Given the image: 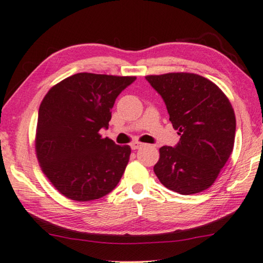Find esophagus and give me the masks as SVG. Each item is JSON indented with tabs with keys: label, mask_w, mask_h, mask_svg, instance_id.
I'll return each mask as SVG.
<instances>
[{
	"label": "esophagus",
	"mask_w": 263,
	"mask_h": 263,
	"mask_svg": "<svg viewBox=\"0 0 263 263\" xmlns=\"http://www.w3.org/2000/svg\"><path fill=\"white\" fill-rule=\"evenodd\" d=\"M140 147H142V144L139 141H135V142H132V144H131L132 149H139Z\"/></svg>",
	"instance_id": "esophagus-1"
}]
</instances>
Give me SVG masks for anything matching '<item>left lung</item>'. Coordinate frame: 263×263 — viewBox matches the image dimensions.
Instances as JSON below:
<instances>
[{
    "label": "left lung",
    "instance_id": "obj_1",
    "mask_svg": "<svg viewBox=\"0 0 263 263\" xmlns=\"http://www.w3.org/2000/svg\"><path fill=\"white\" fill-rule=\"evenodd\" d=\"M164 101L180 135L175 147L162 146L154 173L175 193H201L215 183L234 146L235 115L226 95L194 73L147 75Z\"/></svg>",
    "mask_w": 263,
    "mask_h": 263
}]
</instances>
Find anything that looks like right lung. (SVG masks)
<instances>
[{
    "label": "right lung",
    "mask_w": 263,
    "mask_h": 263,
    "mask_svg": "<svg viewBox=\"0 0 263 263\" xmlns=\"http://www.w3.org/2000/svg\"><path fill=\"white\" fill-rule=\"evenodd\" d=\"M136 77L78 73L53 86L42 101L35 154L44 174L65 197L99 199L122 179L131 154L102 138L117 96Z\"/></svg>",
    "instance_id": "1"
}]
</instances>
